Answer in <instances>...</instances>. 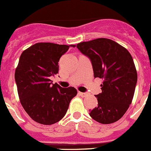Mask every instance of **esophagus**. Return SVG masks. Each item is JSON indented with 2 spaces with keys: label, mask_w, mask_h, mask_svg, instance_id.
<instances>
[{
  "label": "esophagus",
  "mask_w": 151,
  "mask_h": 151,
  "mask_svg": "<svg viewBox=\"0 0 151 151\" xmlns=\"http://www.w3.org/2000/svg\"><path fill=\"white\" fill-rule=\"evenodd\" d=\"M79 94H80L82 97H85L87 95H88L87 93H82V92H79Z\"/></svg>",
  "instance_id": "esophagus-1"
}]
</instances>
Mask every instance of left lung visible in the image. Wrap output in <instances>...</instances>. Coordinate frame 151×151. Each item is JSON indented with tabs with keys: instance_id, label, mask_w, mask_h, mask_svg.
<instances>
[{
	"instance_id": "8db88e82",
	"label": "left lung",
	"mask_w": 151,
	"mask_h": 151,
	"mask_svg": "<svg viewBox=\"0 0 151 151\" xmlns=\"http://www.w3.org/2000/svg\"><path fill=\"white\" fill-rule=\"evenodd\" d=\"M77 47L91 60L94 77L103 80L102 92L96 95L98 106L90 110V116L102 124L116 122L132 104L137 82L132 55L125 47L104 38L80 42Z\"/></svg>"
}]
</instances>
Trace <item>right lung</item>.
Returning a JSON list of instances; mask_svg holds the SVG:
<instances>
[{
	"label": "right lung",
	"mask_w": 151,
	"mask_h": 151,
	"mask_svg": "<svg viewBox=\"0 0 151 151\" xmlns=\"http://www.w3.org/2000/svg\"><path fill=\"white\" fill-rule=\"evenodd\" d=\"M75 45L36 43L24 50L15 70L19 101L36 122L52 125L66 115L71 100L77 95L73 87L52 84L50 77L58 73L60 57Z\"/></svg>",
	"instance_id": "right-lung-1"
}]
</instances>
